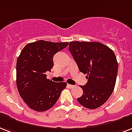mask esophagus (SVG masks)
Masks as SVG:
<instances>
[{
	"label": "esophagus",
	"instance_id": "1",
	"mask_svg": "<svg viewBox=\"0 0 132 132\" xmlns=\"http://www.w3.org/2000/svg\"><path fill=\"white\" fill-rule=\"evenodd\" d=\"M67 86H68L69 88H75V86L74 85H71V84H67Z\"/></svg>",
	"mask_w": 132,
	"mask_h": 132
}]
</instances>
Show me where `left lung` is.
<instances>
[{
  "mask_svg": "<svg viewBox=\"0 0 132 132\" xmlns=\"http://www.w3.org/2000/svg\"><path fill=\"white\" fill-rule=\"evenodd\" d=\"M69 51L79 71L87 74L88 82L80 86L83 95L77 101L84 107L97 109L113 93L118 73V62L113 51L100 42H71Z\"/></svg>",
  "mask_w": 132,
  "mask_h": 132,
  "instance_id": "1",
  "label": "left lung"
}]
</instances>
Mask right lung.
Here are the masks:
<instances>
[{"label": "right lung", "mask_w": 132, "mask_h": 132, "mask_svg": "<svg viewBox=\"0 0 132 132\" xmlns=\"http://www.w3.org/2000/svg\"><path fill=\"white\" fill-rule=\"evenodd\" d=\"M68 45L40 40L27 44L16 62V85L20 96L30 109L45 111L59 99L66 82H54L46 78V71L54 66L53 57Z\"/></svg>", "instance_id": "1"}]
</instances>
